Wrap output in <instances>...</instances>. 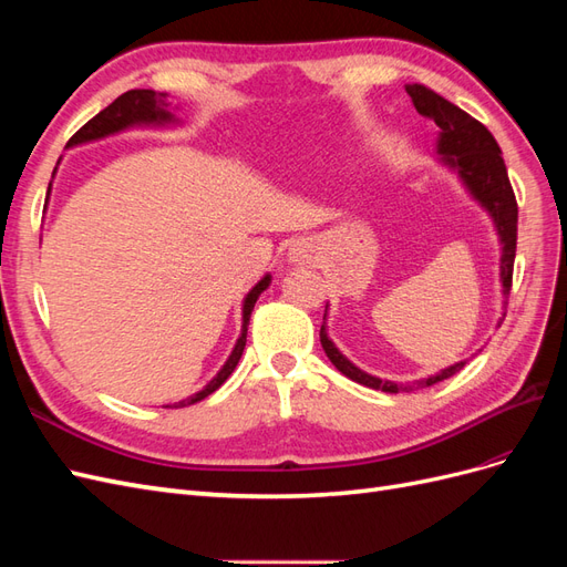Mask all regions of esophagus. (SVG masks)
Returning <instances> with one entry per match:
<instances>
[{
  "label": "esophagus",
  "mask_w": 567,
  "mask_h": 567,
  "mask_svg": "<svg viewBox=\"0 0 567 567\" xmlns=\"http://www.w3.org/2000/svg\"><path fill=\"white\" fill-rule=\"evenodd\" d=\"M312 260H315V244L307 241V238H302V241H296L293 246L288 248V262L310 265Z\"/></svg>",
  "instance_id": "1"
}]
</instances>
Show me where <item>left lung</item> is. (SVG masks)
I'll return each mask as SVG.
<instances>
[{"instance_id":"obj_1","label":"left lung","mask_w":567,"mask_h":567,"mask_svg":"<svg viewBox=\"0 0 567 567\" xmlns=\"http://www.w3.org/2000/svg\"><path fill=\"white\" fill-rule=\"evenodd\" d=\"M406 94L411 96V104L416 106V111L425 117H431L437 125V140H435V156L440 165H444L450 173L456 175L461 186L466 188L468 196L483 208L492 225L496 236H499V246H502V257H499V279H502V296L508 298L511 293V279H513V260H516V238H518V205L516 196H513V188L508 182L506 165L502 158V148L496 144L492 132L477 123L475 117H471L466 111H461L454 106L452 101L440 96L431 87H423V84L414 82L406 84ZM506 305V300H504ZM326 315H329V302H326ZM326 315L321 323V348L326 357L331 359V364L342 373L348 375L350 381L367 385L373 390H383V392H411L419 388L435 385L450 375L458 373L463 367H466L468 359H461V362L440 369L437 373L427 375V379H419L411 383H394V381H383L379 375H371L354 367L350 359L342 354L336 342L326 333ZM502 326V323H499Z\"/></svg>"}]
</instances>
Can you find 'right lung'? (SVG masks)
Masks as SVG:
<instances>
[{
	"instance_id": "right-lung-1",
	"label": "right lung",
	"mask_w": 567,
	"mask_h": 567,
	"mask_svg": "<svg viewBox=\"0 0 567 567\" xmlns=\"http://www.w3.org/2000/svg\"><path fill=\"white\" fill-rule=\"evenodd\" d=\"M182 120L169 111V101H167V94L165 92H153V90H130L125 94H120L111 106H106L104 111H101L99 115H94L87 125L80 127L73 136L71 142H68L65 148H73V146H80V144H90V142H99V140H106V136L111 134H120L125 130H132V127H156V130H167V127H179ZM61 161V158H59ZM59 165V163H56ZM54 175H56V167H54ZM54 175H51V179H54ZM49 194H51V182H49V188H47V200H49ZM271 284V274H265V277L257 281L248 293L244 298V305H241V333H238L236 338V346L231 350V354L227 357V362L221 364V369L213 375V381L205 385L203 390H198L196 394H192V398L186 400H179L175 404H165V409H179V406H188V404H196L200 400L208 398V394H213L221 383H225L231 371L236 369L238 359H241L244 354V348H246V336H248V323H250V315H252V307L257 302V298H260L265 290L269 288Z\"/></svg>"
}]
</instances>
